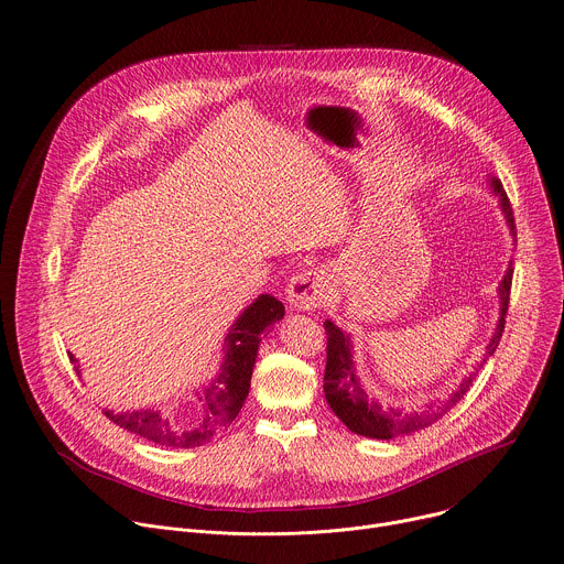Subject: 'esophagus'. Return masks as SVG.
<instances>
[{
    "label": "esophagus",
    "instance_id": "esophagus-1",
    "mask_svg": "<svg viewBox=\"0 0 564 564\" xmlns=\"http://www.w3.org/2000/svg\"><path fill=\"white\" fill-rule=\"evenodd\" d=\"M330 294V281L324 270H308L292 276L288 285V301L296 311H313L326 303Z\"/></svg>",
    "mask_w": 564,
    "mask_h": 564
}]
</instances>
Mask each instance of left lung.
<instances>
[{"label": "left lung", "mask_w": 564, "mask_h": 564, "mask_svg": "<svg viewBox=\"0 0 564 564\" xmlns=\"http://www.w3.org/2000/svg\"><path fill=\"white\" fill-rule=\"evenodd\" d=\"M492 191L499 195V204L501 212L506 216V223L510 227V231L516 234V218H513V209H510L508 195L501 186L499 180H490ZM510 283H513V263L506 270L501 283H499V324L497 330L490 339V344L486 346V357L495 352V348L499 346L501 333H503V324H506V313H508V296H510ZM326 335H328V346H326V373H324V391H326V400L330 404V409L335 412V416L355 434L360 436H369V438H395V436H404L412 434L419 430L430 427L434 421H438L443 414H447V409L454 406L464 393L470 389L473 378H466L456 387V391H452L447 395V400L438 402V404H427L423 412H400V409L393 406H382L380 402H376L360 384L355 376V365H352V346H350V337L344 335L333 322L324 324ZM486 362V360H484Z\"/></svg>", "instance_id": "8db88e82"}]
</instances>
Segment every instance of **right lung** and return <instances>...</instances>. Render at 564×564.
I'll list each match as a JSON object with an SVG mask.
<instances>
[{
    "instance_id": "1",
    "label": "right lung",
    "mask_w": 564,
    "mask_h": 564,
    "mask_svg": "<svg viewBox=\"0 0 564 564\" xmlns=\"http://www.w3.org/2000/svg\"><path fill=\"white\" fill-rule=\"evenodd\" d=\"M283 303L270 294H261L249 308H245L225 337V360L218 376L209 387L202 389V393H197V400L188 404L184 414L139 409V412L126 414L106 412V416L119 427L164 447H195L212 441L242 409L261 333L283 319ZM69 360L76 362L74 355H69Z\"/></svg>"
}]
</instances>
